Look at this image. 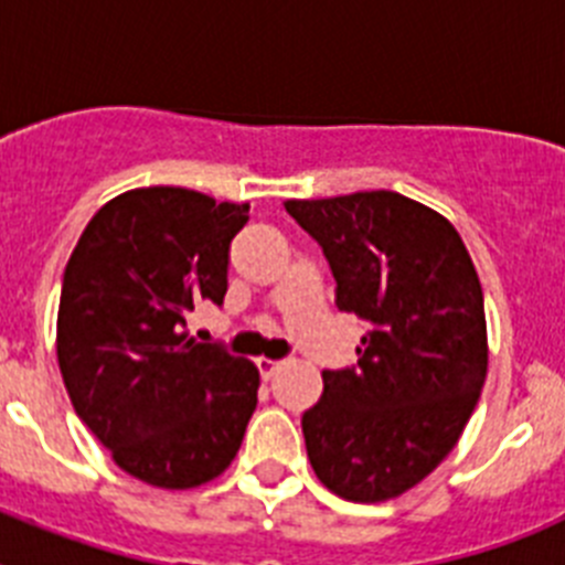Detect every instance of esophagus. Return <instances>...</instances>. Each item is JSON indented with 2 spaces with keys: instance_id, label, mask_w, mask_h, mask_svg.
<instances>
[{
  "instance_id": "34e87169",
  "label": "esophagus",
  "mask_w": 565,
  "mask_h": 565,
  "mask_svg": "<svg viewBox=\"0 0 565 565\" xmlns=\"http://www.w3.org/2000/svg\"><path fill=\"white\" fill-rule=\"evenodd\" d=\"M257 367H259V376L268 382V379L277 376V371L282 367V362H274V359H257Z\"/></svg>"
}]
</instances>
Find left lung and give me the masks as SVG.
Segmentation results:
<instances>
[{
  "label": "left lung",
  "instance_id": "obj_1",
  "mask_svg": "<svg viewBox=\"0 0 565 565\" xmlns=\"http://www.w3.org/2000/svg\"><path fill=\"white\" fill-rule=\"evenodd\" d=\"M337 279V308L371 331L351 371H322L302 416L306 450L333 495L382 503L450 456L487 379L483 291L444 214L398 192L286 201Z\"/></svg>",
  "mask_w": 565,
  "mask_h": 565
}]
</instances>
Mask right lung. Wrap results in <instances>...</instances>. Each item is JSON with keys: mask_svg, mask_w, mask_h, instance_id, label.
<instances>
[{"mask_svg": "<svg viewBox=\"0 0 565 565\" xmlns=\"http://www.w3.org/2000/svg\"><path fill=\"white\" fill-rule=\"evenodd\" d=\"M246 221V203L194 189H129L93 214L64 268L56 356L70 402L149 487L226 472L257 407V364L186 331L201 302L223 306Z\"/></svg>", "mask_w": 565, "mask_h": 565, "instance_id": "1", "label": "right lung"}]
</instances>
